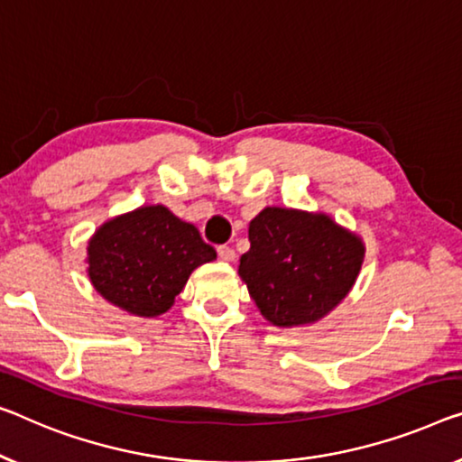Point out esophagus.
Wrapping results in <instances>:
<instances>
[{
	"instance_id": "1",
	"label": "esophagus",
	"mask_w": 462,
	"mask_h": 462,
	"mask_svg": "<svg viewBox=\"0 0 462 462\" xmlns=\"http://www.w3.org/2000/svg\"><path fill=\"white\" fill-rule=\"evenodd\" d=\"M217 254H219V259H222V261H230V263H232L234 259H236V253H234L232 246H226V245L219 246Z\"/></svg>"
}]
</instances>
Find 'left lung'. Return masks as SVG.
Masks as SVG:
<instances>
[{"label": "left lung", "instance_id": "8db88e82", "mask_svg": "<svg viewBox=\"0 0 462 462\" xmlns=\"http://www.w3.org/2000/svg\"><path fill=\"white\" fill-rule=\"evenodd\" d=\"M238 275L261 315L299 328L334 311L359 278L365 243L328 213L265 208L249 224Z\"/></svg>", "mask_w": 462, "mask_h": 462}]
</instances>
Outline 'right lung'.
Listing matches in <instances>:
<instances>
[{
  "instance_id": "obj_1",
  "label": "right lung",
  "mask_w": 462,
  "mask_h": 462,
  "mask_svg": "<svg viewBox=\"0 0 462 462\" xmlns=\"http://www.w3.org/2000/svg\"><path fill=\"white\" fill-rule=\"evenodd\" d=\"M216 257L195 226L165 205H143L95 230L87 273L107 302L134 318H157L174 305L189 275Z\"/></svg>"
}]
</instances>
